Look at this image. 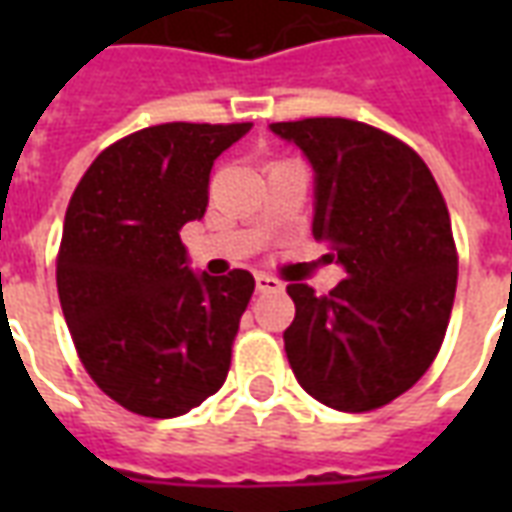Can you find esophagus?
<instances>
[{"label": "esophagus", "mask_w": 512, "mask_h": 512, "mask_svg": "<svg viewBox=\"0 0 512 512\" xmlns=\"http://www.w3.org/2000/svg\"><path fill=\"white\" fill-rule=\"evenodd\" d=\"M255 285L260 293H279V290H282V282L274 277H268V274H257Z\"/></svg>", "instance_id": "obj_1"}]
</instances>
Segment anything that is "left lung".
I'll list each match as a JSON object with an SVG mask.
<instances>
[{"mask_svg":"<svg viewBox=\"0 0 512 512\" xmlns=\"http://www.w3.org/2000/svg\"><path fill=\"white\" fill-rule=\"evenodd\" d=\"M315 172L312 235L345 279L329 296L288 285L285 354L304 392L337 411L386 406L425 376L450 323L458 255L425 161L345 117L271 123Z\"/></svg>","mask_w":512,"mask_h":512,"instance_id":"left-lung-1","label":"left lung"}]
</instances>
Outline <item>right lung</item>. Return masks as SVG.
Listing matches in <instances>:
<instances>
[{"instance_id": "add662e5", "label": "right lung", "mask_w": 512, "mask_h": 512, "mask_svg": "<svg viewBox=\"0 0 512 512\" xmlns=\"http://www.w3.org/2000/svg\"><path fill=\"white\" fill-rule=\"evenodd\" d=\"M252 123H164L106 147L65 213L57 293L84 370L142 417L222 389L255 277L194 274L180 227L208 208L213 161Z\"/></svg>"}]
</instances>
